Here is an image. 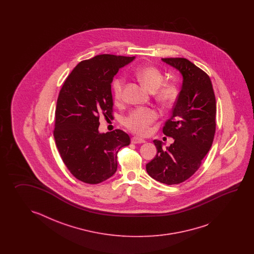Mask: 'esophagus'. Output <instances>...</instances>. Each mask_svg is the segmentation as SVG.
I'll return each mask as SVG.
<instances>
[{"instance_id": "34e87169", "label": "esophagus", "mask_w": 254, "mask_h": 254, "mask_svg": "<svg viewBox=\"0 0 254 254\" xmlns=\"http://www.w3.org/2000/svg\"><path fill=\"white\" fill-rule=\"evenodd\" d=\"M131 142L135 143V144H136V143H144L145 140L141 139V138L138 137V136H134V137L131 138Z\"/></svg>"}]
</instances>
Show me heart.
Here are the masks:
<instances>
[{"label": "heart", "instance_id": "obj_1", "mask_svg": "<svg viewBox=\"0 0 254 254\" xmlns=\"http://www.w3.org/2000/svg\"><path fill=\"white\" fill-rule=\"evenodd\" d=\"M136 79L146 87L150 92H154V97L157 103L163 106L172 105L178 97L179 90L177 85L173 81H163L162 71L154 66L143 65L137 68L134 71ZM125 80L123 77H118L113 83V92L116 103L123 98ZM158 113L154 109L139 108L130 112L124 119V124L128 129L139 134H145L153 122L157 119Z\"/></svg>", "mask_w": 254, "mask_h": 254}]
</instances>
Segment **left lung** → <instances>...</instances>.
<instances>
[{"mask_svg": "<svg viewBox=\"0 0 254 254\" xmlns=\"http://www.w3.org/2000/svg\"><path fill=\"white\" fill-rule=\"evenodd\" d=\"M162 60L177 69L184 80L173 114L162 129L174 142L164 149L161 140H153L157 154L146 164V171L158 182L173 185L192 176L210 151L215 134L216 99L209 75L189 60Z\"/></svg>", "mask_w": 254, "mask_h": 254, "instance_id": "left-lung-1", "label": "left lung"}]
</instances>
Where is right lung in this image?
<instances>
[{
    "label": "right lung",
    "instance_id": "1",
    "mask_svg": "<svg viewBox=\"0 0 254 254\" xmlns=\"http://www.w3.org/2000/svg\"><path fill=\"white\" fill-rule=\"evenodd\" d=\"M134 57L101 54L82 61L60 91L54 136L62 160L81 182L97 184L117 171V153L129 145L122 129L100 133V116L113 119L111 83L120 68Z\"/></svg>",
    "mask_w": 254,
    "mask_h": 254
}]
</instances>
